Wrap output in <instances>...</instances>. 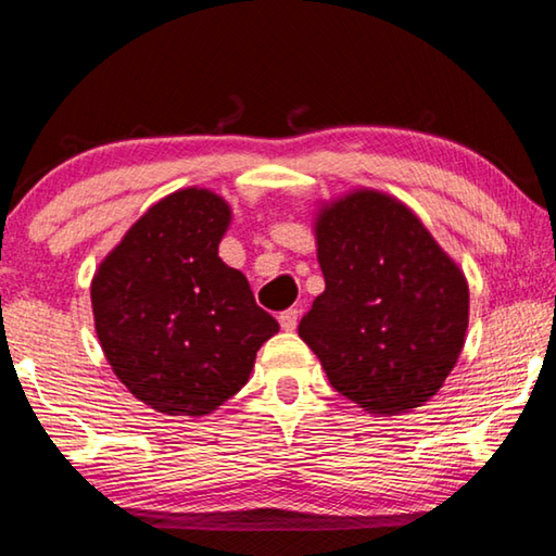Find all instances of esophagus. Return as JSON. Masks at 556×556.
<instances>
[{"label": "esophagus", "mask_w": 556, "mask_h": 556, "mask_svg": "<svg viewBox=\"0 0 556 556\" xmlns=\"http://www.w3.org/2000/svg\"><path fill=\"white\" fill-rule=\"evenodd\" d=\"M299 324V312L296 308H287V312L279 314V326L285 328V331H294Z\"/></svg>", "instance_id": "obj_1"}]
</instances>
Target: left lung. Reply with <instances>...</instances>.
<instances>
[{"instance_id":"1","label":"left lung","mask_w":556,"mask_h":556,"mask_svg":"<svg viewBox=\"0 0 556 556\" xmlns=\"http://www.w3.org/2000/svg\"><path fill=\"white\" fill-rule=\"evenodd\" d=\"M326 289L299 336L328 382L365 412L421 407L454 370L468 328V285L407 205L355 191L316 218Z\"/></svg>"}]
</instances>
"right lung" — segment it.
Listing matches in <instances>:
<instances>
[{
  "label": "right lung",
  "instance_id": "add662e5",
  "mask_svg": "<svg viewBox=\"0 0 556 556\" xmlns=\"http://www.w3.org/2000/svg\"><path fill=\"white\" fill-rule=\"evenodd\" d=\"M230 205L184 188L152 205L100 262L90 299L119 382L164 414L203 417L248 382L279 324L218 244Z\"/></svg>",
  "mask_w": 556,
  "mask_h": 556
}]
</instances>
